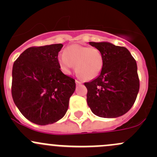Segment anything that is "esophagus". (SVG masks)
<instances>
[{"instance_id": "esophagus-1", "label": "esophagus", "mask_w": 157, "mask_h": 157, "mask_svg": "<svg viewBox=\"0 0 157 157\" xmlns=\"http://www.w3.org/2000/svg\"><path fill=\"white\" fill-rule=\"evenodd\" d=\"M75 83H76V84H77V85H80V84H82V82L79 81V80H75Z\"/></svg>"}]
</instances>
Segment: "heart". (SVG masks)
Returning a JSON list of instances; mask_svg holds the SVG:
<instances>
[{"instance_id": "1", "label": "heart", "mask_w": 157, "mask_h": 157, "mask_svg": "<svg viewBox=\"0 0 157 157\" xmlns=\"http://www.w3.org/2000/svg\"><path fill=\"white\" fill-rule=\"evenodd\" d=\"M61 71L66 74L71 72L74 64L77 74L85 80L96 78L102 71L104 59L99 49L80 45H70L65 53L58 57Z\"/></svg>"}]
</instances>
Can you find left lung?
Masks as SVG:
<instances>
[{
	"mask_svg": "<svg viewBox=\"0 0 157 157\" xmlns=\"http://www.w3.org/2000/svg\"><path fill=\"white\" fill-rule=\"evenodd\" d=\"M99 49L103 67L96 78L84 83L86 101L93 114L102 118H117L131 109L140 88L137 63L129 51L108 42H89Z\"/></svg>",
	"mask_w": 157,
	"mask_h": 157,
	"instance_id": "left-lung-1",
	"label": "left lung"
}]
</instances>
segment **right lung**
<instances>
[{"instance_id":"right-lung-1","label":"right lung","mask_w":157,"mask_h":157,"mask_svg":"<svg viewBox=\"0 0 157 157\" xmlns=\"http://www.w3.org/2000/svg\"><path fill=\"white\" fill-rule=\"evenodd\" d=\"M62 44L31 47L14 62L12 97L20 112L39 125L53 124L67 112L75 80L60 70L58 52Z\"/></svg>"}]
</instances>
